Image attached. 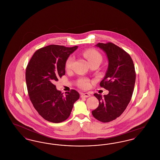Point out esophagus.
Here are the masks:
<instances>
[{
    "mask_svg": "<svg viewBox=\"0 0 160 160\" xmlns=\"http://www.w3.org/2000/svg\"><path fill=\"white\" fill-rule=\"evenodd\" d=\"M91 97V95L88 93H83L81 94V97L82 98H88Z\"/></svg>",
    "mask_w": 160,
    "mask_h": 160,
    "instance_id": "esophagus-1",
    "label": "esophagus"
}]
</instances>
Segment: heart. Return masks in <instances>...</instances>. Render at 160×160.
<instances>
[{"mask_svg": "<svg viewBox=\"0 0 160 160\" xmlns=\"http://www.w3.org/2000/svg\"><path fill=\"white\" fill-rule=\"evenodd\" d=\"M84 56L86 58L88 61H89V63L96 61H99L101 62L102 61V56L96 50H89L86 51L84 53ZM74 59L72 56L69 57L65 63V68L66 69H70L72 67ZM89 85V83L88 80H82L80 82V86L82 88H87Z\"/></svg>", "mask_w": 160, "mask_h": 160, "instance_id": "1", "label": "heart"}]
</instances>
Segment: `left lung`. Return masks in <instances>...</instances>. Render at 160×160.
<instances>
[{
  "label": "left lung",
  "instance_id": "1",
  "mask_svg": "<svg viewBox=\"0 0 160 160\" xmlns=\"http://www.w3.org/2000/svg\"><path fill=\"white\" fill-rule=\"evenodd\" d=\"M108 59V68L100 86L108 91L103 97L98 93L99 106L92 112L93 117L102 122L113 121L119 117L128 105L136 82L133 61L129 54L112 42L98 43Z\"/></svg>",
  "mask_w": 160,
  "mask_h": 160
}]
</instances>
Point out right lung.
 I'll use <instances>...</instances> for the list:
<instances>
[{"label":"right lung","mask_w":160,"mask_h":160,"mask_svg":"<svg viewBox=\"0 0 160 160\" xmlns=\"http://www.w3.org/2000/svg\"><path fill=\"white\" fill-rule=\"evenodd\" d=\"M78 46L50 45L35 52L26 70V82L31 102L46 121L60 123L68 118L80 95L76 90L63 96L54 84L65 74V63Z\"/></svg>","instance_id":"add662e5"}]
</instances>
